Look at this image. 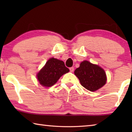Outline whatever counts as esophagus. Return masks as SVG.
<instances>
[{
	"mask_svg": "<svg viewBox=\"0 0 132 132\" xmlns=\"http://www.w3.org/2000/svg\"><path fill=\"white\" fill-rule=\"evenodd\" d=\"M69 70H70V72H73V71H74V68H73V67H71V68H69Z\"/></svg>",
	"mask_w": 132,
	"mask_h": 132,
	"instance_id": "34e87169",
	"label": "esophagus"
}]
</instances>
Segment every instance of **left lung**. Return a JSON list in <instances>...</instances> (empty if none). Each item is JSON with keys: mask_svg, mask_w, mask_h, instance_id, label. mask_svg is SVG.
Returning <instances> with one entry per match:
<instances>
[{"mask_svg": "<svg viewBox=\"0 0 132 132\" xmlns=\"http://www.w3.org/2000/svg\"><path fill=\"white\" fill-rule=\"evenodd\" d=\"M81 86L90 91H95L106 83V77L105 71L96 64L84 61L79 68L75 71Z\"/></svg>", "mask_w": 132, "mask_h": 132, "instance_id": "8db88e82", "label": "left lung"}]
</instances>
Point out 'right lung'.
<instances>
[{
    "label": "right lung",
    "mask_w": 132,
    "mask_h": 132,
    "mask_svg": "<svg viewBox=\"0 0 132 132\" xmlns=\"http://www.w3.org/2000/svg\"><path fill=\"white\" fill-rule=\"evenodd\" d=\"M69 71L64 63L55 58H51L37 75L39 83L45 87L52 86L62 75Z\"/></svg>",
    "instance_id": "add662e5"
}]
</instances>
